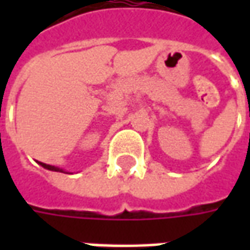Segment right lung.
Masks as SVG:
<instances>
[{"instance_id":"add662e5","label":"right lung","mask_w":250,"mask_h":250,"mask_svg":"<svg viewBox=\"0 0 250 250\" xmlns=\"http://www.w3.org/2000/svg\"><path fill=\"white\" fill-rule=\"evenodd\" d=\"M40 166L43 168H45V169H50V171H57V172H63V174H69L68 171H65V169H62V168L60 167H55V166H50V164H44V163H40V161H37Z\"/></svg>"}]
</instances>
